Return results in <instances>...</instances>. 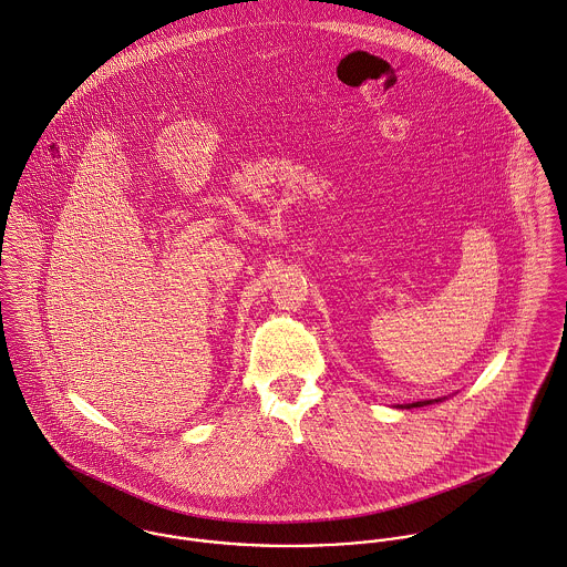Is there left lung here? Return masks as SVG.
I'll use <instances>...</instances> for the list:
<instances>
[{"label":"left lung","instance_id":"left-lung-1","mask_svg":"<svg viewBox=\"0 0 567 567\" xmlns=\"http://www.w3.org/2000/svg\"><path fill=\"white\" fill-rule=\"evenodd\" d=\"M441 399H436V401H416V403H405V405H396V408H401V410H410V408H423V405H432V403H439Z\"/></svg>","mask_w":567,"mask_h":567}]
</instances>
